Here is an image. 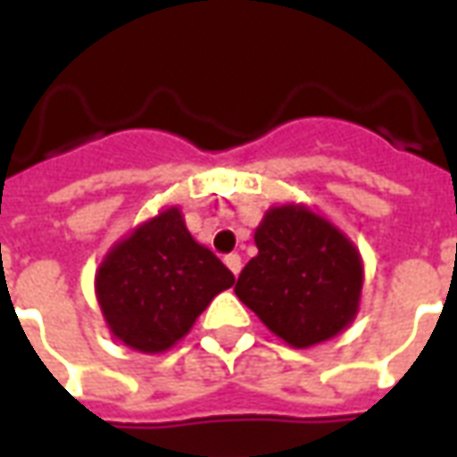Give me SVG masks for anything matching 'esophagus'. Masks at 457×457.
<instances>
[{"label":"esophagus","instance_id":"obj_1","mask_svg":"<svg viewBox=\"0 0 457 457\" xmlns=\"http://www.w3.org/2000/svg\"><path fill=\"white\" fill-rule=\"evenodd\" d=\"M225 264H228V269L235 277L242 271V257H239V254H228V257H225Z\"/></svg>","mask_w":457,"mask_h":457}]
</instances>
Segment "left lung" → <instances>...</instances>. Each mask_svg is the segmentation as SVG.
Returning a JSON list of instances; mask_svg holds the SVG:
<instances>
[{
	"label": "left lung",
	"instance_id": "obj_1",
	"mask_svg": "<svg viewBox=\"0 0 457 457\" xmlns=\"http://www.w3.org/2000/svg\"><path fill=\"white\" fill-rule=\"evenodd\" d=\"M259 254L235 294L294 347L337 336L357 313L362 262L330 222L306 208H271L254 232Z\"/></svg>",
	"mask_w": 457,
	"mask_h": 457
}]
</instances>
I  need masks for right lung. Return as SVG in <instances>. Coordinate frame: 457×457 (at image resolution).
I'll return each instance as SVG.
<instances>
[{"label": "right lung", "instance_id": "obj_1", "mask_svg": "<svg viewBox=\"0 0 457 457\" xmlns=\"http://www.w3.org/2000/svg\"><path fill=\"white\" fill-rule=\"evenodd\" d=\"M232 284V271L190 237L180 212L170 208L107 254L95 287L104 320L121 343L163 353Z\"/></svg>", "mask_w": 457, "mask_h": 457}]
</instances>
